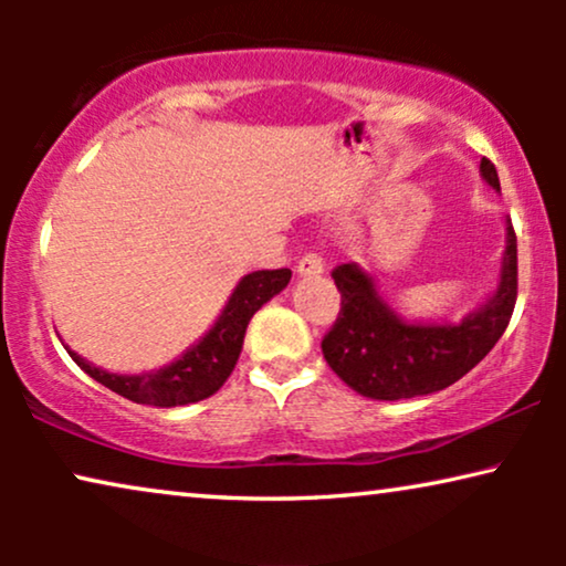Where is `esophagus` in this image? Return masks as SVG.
<instances>
[{"mask_svg": "<svg viewBox=\"0 0 566 566\" xmlns=\"http://www.w3.org/2000/svg\"><path fill=\"white\" fill-rule=\"evenodd\" d=\"M296 270H298V275H304V277H316L324 273V260L316 252H306L304 258L298 260Z\"/></svg>", "mask_w": 566, "mask_h": 566, "instance_id": "34e87169", "label": "esophagus"}]
</instances>
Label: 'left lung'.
Instances as JSON below:
<instances>
[{
    "label": "left lung",
    "instance_id": "8db88e82",
    "mask_svg": "<svg viewBox=\"0 0 566 566\" xmlns=\"http://www.w3.org/2000/svg\"><path fill=\"white\" fill-rule=\"evenodd\" d=\"M479 172L500 190L497 169ZM339 291L337 322L322 339L324 360L363 397L397 401L436 394L467 376L507 329L517 298V237L507 221L500 285L461 324H409L378 296L374 277L345 262L332 270Z\"/></svg>",
    "mask_w": 566,
    "mask_h": 566
}]
</instances>
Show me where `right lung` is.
Masks as SVG:
<instances>
[{"instance_id": "1", "label": "right lung", "mask_w": 566, "mask_h": 566, "mask_svg": "<svg viewBox=\"0 0 566 566\" xmlns=\"http://www.w3.org/2000/svg\"><path fill=\"white\" fill-rule=\"evenodd\" d=\"M291 281V270H258V273L244 275L239 285L231 293L229 304L206 337L198 345H192L182 358H177L169 366L151 370V374L142 376H118L107 374V370L92 366L69 350L72 360L80 366L84 374L95 378L107 389L120 394L136 405H151V407H182L192 405V401L208 399L223 386V381L234 370L239 353L244 345L247 324L254 316V312L262 304H268L275 293H281Z\"/></svg>"}]
</instances>
